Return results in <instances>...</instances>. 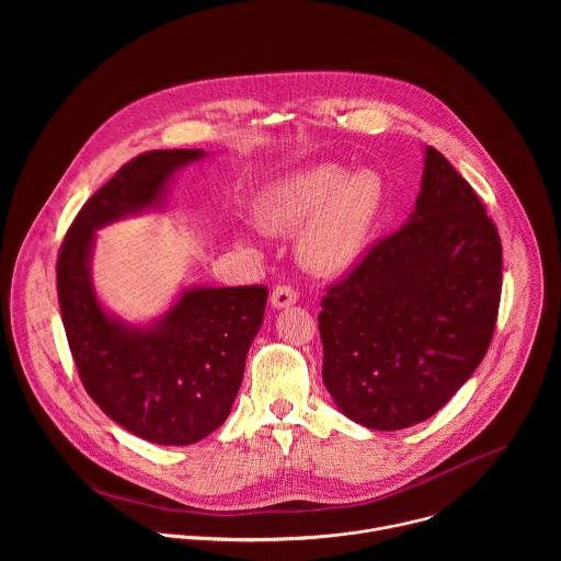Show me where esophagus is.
<instances>
[{"label":"esophagus","instance_id":"obj_1","mask_svg":"<svg viewBox=\"0 0 561 561\" xmlns=\"http://www.w3.org/2000/svg\"><path fill=\"white\" fill-rule=\"evenodd\" d=\"M296 302H298V291L289 285H278L270 296V305L274 309H287V307H294Z\"/></svg>","mask_w":561,"mask_h":561}]
</instances>
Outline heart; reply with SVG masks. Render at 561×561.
Returning a JSON list of instances; mask_svg holds the SVG:
<instances>
[{"label":"heart","mask_w":561,"mask_h":561,"mask_svg":"<svg viewBox=\"0 0 561 561\" xmlns=\"http://www.w3.org/2000/svg\"><path fill=\"white\" fill-rule=\"evenodd\" d=\"M385 209V179L374 168L345 172L320 163L270 183L256 198L270 231H298L300 261L321 276L350 272L367 252Z\"/></svg>","instance_id":"b5f03b06"}]
</instances>
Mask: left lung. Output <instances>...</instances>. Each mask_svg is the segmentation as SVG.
Returning <instances> with one entry per match:
<instances>
[{
  "mask_svg": "<svg viewBox=\"0 0 561 561\" xmlns=\"http://www.w3.org/2000/svg\"><path fill=\"white\" fill-rule=\"evenodd\" d=\"M501 261L478 194L427 147L405 225L321 300V376L339 410L382 432L436 414L488 352Z\"/></svg>",
  "mask_w": 561,
  "mask_h": 561,
  "instance_id": "left-lung-1",
  "label": "left lung"
}]
</instances>
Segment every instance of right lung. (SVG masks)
Listing matches in <instances>:
<instances>
[{
  "label": "right lung",
  "mask_w": 561,
  "mask_h": 561,
  "mask_svg": "<svg viewBox=\"0 0 561 561\" xmlns=\"http://www.w3.org/2000/svg\"><path fill=\"white\" fill-rule=\"evenodd\" d=\"M205 156L170 149L125 163L81 207L58 256L60 313L83 389L112 421L158 445L198 443L227 421L267 289L187 287L158 320L129 323L96 298L94 231L163 209L174 174Z\"/></svg>",
  "instance_id": "1"
}]
</instances>
